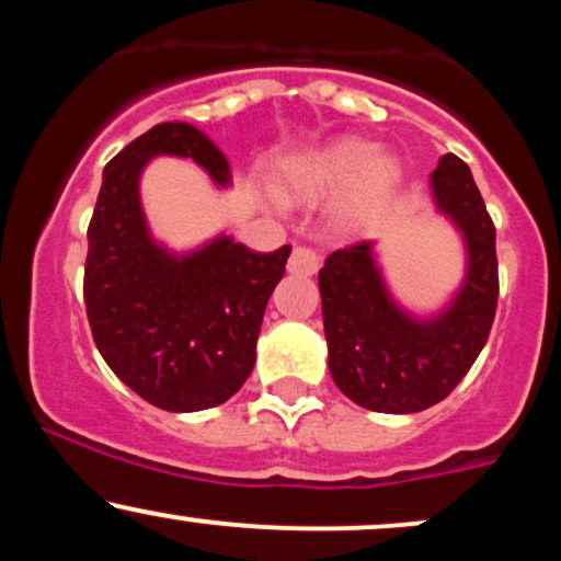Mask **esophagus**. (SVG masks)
Listing matches in <instances>:
<instances>
[{
    "mask_svg": "<svg viewBox=\"0 0 561 561\" xmlns=\"http://www.w3.org/2000/svg\"><path fill=\"white\" fill-rule=\"evenodd\" d=\"M319 253L313 248H306V244H298L293 248V255L287 261V272L289 274H298V276H311L319 272Z\"/></svg>",
    "mask_w": 561,
    "mask_h": 561,
    "instance_id": "esophagus-1",
    "label": "esophagus"
}]
</instances>
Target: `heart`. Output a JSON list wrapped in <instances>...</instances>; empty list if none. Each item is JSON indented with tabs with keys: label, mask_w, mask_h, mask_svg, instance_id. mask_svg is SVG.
<instances>
[{
	"label": "heart",
	"mask_w": 561,
	"mask_h": 561,
	"mask_svg": "<svg viewBox=\"0 0 561 561\" xmlns=\"http://www.w3.org/2000/svg\"><path fill=\"white\" fill-rule=\"evenodd\" d=\"M396 160L371 150L358 139H343L302 158L289 173L287 190L298 197H324L347 192V208L366 210L377 205L396 182Z\"/></svg>",
	"instance_id": "heart-1"
}]
</instances>
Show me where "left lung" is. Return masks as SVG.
Listing matches in <instances>:
<instances>
[{
	"mask_svg": "<svg viewBox=\"0 0 561 561\" xmlns=\"http://www.w3.org/2000/svg\"><path fill=\"white\" fill-rule=\"evenodd\" d=\"M437 208L467 242V279L446 313L416 321L392 302L371 242L334 250L319 272L330 375L353 403L414 414L465 379L491 334L499 302L495 227L472 171L454 152L433 171Z\"/></svg>",
	"mask_w": 561,
	"mask_h": 561,
	"instance_id": "obj_1",
	"label": "left lung"
}]
</instances>
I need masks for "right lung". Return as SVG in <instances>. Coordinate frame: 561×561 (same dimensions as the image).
Segmentation results:
<instances>
[{"label": "right lung", "mask_w": 561, "mask_h": 561, "mask_svg": "<svg viewBox=\"0 0 561 561\" xmlns=\"http://www.w3.org/2000/svg\"><path fill=\"white\" fill-rule=\"evenodd\" d=\"M152 156L192 158L229 182L218 147L190 124H158L105 165L83 268V302L96 351L147 403L203 411L229 401L255 364L263 311L285 276L289 244L255 253L218 237L190 255L152 242L139 173Z\"/></svg>", "instance_id": "obj_1"}]
</instances>
